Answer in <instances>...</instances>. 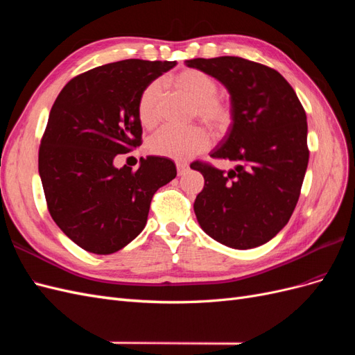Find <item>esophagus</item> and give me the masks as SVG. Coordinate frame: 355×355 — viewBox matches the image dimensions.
<instances>
[{
  "label": "esophagus",
  "instance_id": "obj_1",
  "mask_svg": "<svg viewBox=\"0 0 355 355\" xmlns=\"http://www.w3.org/2000/svg\"><path fill=\"white\" fill-rule=\"evenodd\" d=\"M176 168H178V175L182 176V175L187 173L189 167H188L187 163H176Z\"/></svg>",
  "mask_w": 355,
  "mask_h": 355
}]
</instances>
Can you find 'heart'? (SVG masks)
<instances>
[{
  "label": "heart",
  "mask_w": 355,
  "mask_h": 355,
  "mask_svg": "<svg viewBox=\"0 0 355 355\" xmlns=\"http://www.w3.org/2000/svg\"><path fill=\"white\" fill-rule=\"evenodd\" d=\"M167 83L194 102L192 116L207 125L214 136L227 135L234 121V106L228 98L219 94V81L211 73L185 68L171 73L167 77ZM163 96V83L158 80L146 84L139 94L137 116L145 128H153L159 123ZM210 144L209 133L201 127H191L188 130L166 127L149 139L148 148L155 155L171 159H189L206 151Z\"/></svg>",
  "instance_id": "b5f03b06"
}]
</instances>
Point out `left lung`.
<instances>
[{
  "instance_id": "obj_1",
  "label": "left lung",
  "mask_w": 355,
  "mask_h": 355,
  "mask_svg": "<svg viewBox=\"0 0 355 355\" xmlns=\"http://www.w3.org/2000/svg\"><path fill=\"white\" fill-rule=\"evenodd\" d=\"M211 73L231 93L234 121L211 158L237 164L228 173L206 161L194 211L211 239L253 249L280 232L296 207L308 167L306 114L283 75L239 56L185 60Z\"/></svg>"
}]
</instances>
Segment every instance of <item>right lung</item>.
<instances>
[{
    "mask_svg": "<svg viewBox=\"0 0 355 355\" xmlns=\"http://www.w3.org/2000/svg\"><path fill=\"white\" fill-rule=\"evenodd\" d=\"M176 60L127 59L85 71L51 106L38 170L53 220L81 249L121 250L142 232L158 188L176 178L164 157L141 158L137 170L114 167L118 154L142 145L137 99Z\"/></svg>",
    "mask_w": 355,
    "mask_h": 355,
    "instance_id": "obj_1",
    "label": "right lung"
}]
</instances>
